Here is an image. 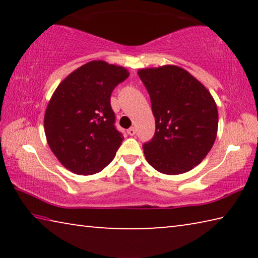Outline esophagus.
I'll list each match as a JSON object with an SVG mask.
<instances>
[{"label": "esophagus", "mask_w": 258, "mask_h": 258, "mask_svg": "<svg viewBox=\"0 0 258 258\" xmlns=\"http://www.w3.org/2000/svg\"><path fill=\"white\" fill-rule=\"evenodd\" d=\"M135 133H137V130H135V127H130L127 130V134L131 135V137H133V135H135Z\"/></svg>", "instance_id": "1"}]
</instances>
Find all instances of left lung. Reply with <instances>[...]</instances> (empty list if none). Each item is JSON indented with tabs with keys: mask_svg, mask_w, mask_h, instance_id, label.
<instances>
[{
	"mask_svg": "<svg viewBox=\"0 0 258 258\" xmlns=\"http://www.w3.org/2000/svg\"><path fill=\"white\" fill-rule=\"evenodd\" d=\"M150 95L156 132L143 145L156 171L177 175L203 161L215 142L217 106L209 91L189 72L174 64L138 72Z\"/></svg>",
	"mask_w": 258,
	"mask_h": 258,
	"instance_id": "left-lung-1",
	"label": "left lung"
}]
</instances>
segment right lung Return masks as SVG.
Here are the masks:
<instances>
[{"instance_id":"1","label":"right lung","mask_w":258,"mask_h":258,"mask_svg":"<svg viewBox=\"0 0 258 258\" xmlns=\"http://www.w3.org/2000/svg\"><path fill=\"white\" fill-rule=\"evenodd\" d=\"M126 68L90 61L64 78L47 103V145L62 166L92 175L110 164L124 137L116 130L110 106L113 89L128 77Z\"/></svg>"}]
</instances>
